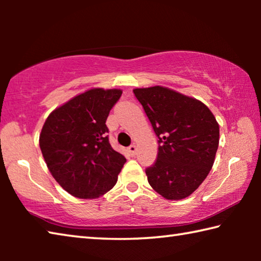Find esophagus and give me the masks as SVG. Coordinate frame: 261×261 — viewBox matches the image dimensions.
I'll return each instance as SVG.
<instances>
[{
  "mask_svg": "<svg viewBox=\"0 0 261 261\" xmlns=\"http://www.w3.org/2000/svg\"><path fill=\"white\" fill-rule=\"evenodd\" d=\"M127 152H129L132 156L136 155V152H137V147L135 145H130L129 147H127Z\"/></svg>",
  "mask_w": 261,
  "mask_h": 261,
  "instance_id": "1",
  "label": "esophagus"
}]
</instances>
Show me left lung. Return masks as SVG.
<instances>
[{
  "label": "left lung",
  "instance_id": "left-lung-1",
  "mask_svg": "<svg viewBox=\"0 0 261 261\" xmlns=\"http://www.w3.org/2000/svg\"><path fill=\"white\" fill-rule=\"evenodd\" d=\"M158 137L156 161L148 183L163 198H187L207 177L219 146L220 129L201 101L162 86L134 90Z\"/></svg>",
  "mask_w": 261,
  "mask_h": 261
}]
</instances>
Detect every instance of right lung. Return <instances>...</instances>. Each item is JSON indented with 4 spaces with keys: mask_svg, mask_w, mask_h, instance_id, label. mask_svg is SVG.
<instances>
[{
    "mask_svg": "<svg viewBox=\"0 0 261 261\" xmlns=\"http://www.w3.org/2000/svg\"><path fill=\"white\" fill-rule=\"evenodd\" d=\"M121 90L92 88L56 108L40 134L48 169L65 191L92 199L108 192L126 162L109 144L106 121Z\"/></svg>",
    "mask_w": 261,
    "mask_h": 261,
    "instance_id": "obj_1",
    "label": "right lung"
}]
</instances>
